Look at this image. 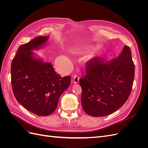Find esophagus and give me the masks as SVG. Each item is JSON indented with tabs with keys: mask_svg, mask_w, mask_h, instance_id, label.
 <instances>
[{
	"mask_svg": "<svg viewBox=\"0 0 148 148\" xmlns=\"http://www.w3.org/2000/svg\"><path fill=\"white\" fill-rule=\"evenodd\" d=\"M72 81H73V83L77 84V83L79 82V77H77V75L74 76V77L73 78V80H72Z\"/></svg>",
	"mask_w": 148,
	"mask_h": 148,
	"instance_id": "esophagus-1",
	"label": "esophagus"
}]
</instances>
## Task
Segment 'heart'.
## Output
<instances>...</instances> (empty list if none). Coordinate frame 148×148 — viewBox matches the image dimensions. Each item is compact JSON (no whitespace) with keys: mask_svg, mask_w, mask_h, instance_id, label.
<instances>
[{"mask_svg":"<svg viewBox=\"0 0 148 148\" xmlns=\"http://www.w3.org/2000/svg\"><path fill=\"white\" fill-rule=\"evenodd\" d=\"M65 62H66V64H69V62H70L69 58H68V57H65Z\"/></svg>","mask_w":148,"mask_h":148,"instance_id":"1","label":"heart"}]
</instances>
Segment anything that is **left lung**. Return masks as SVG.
Masks as SVG:
<instances>
[{
  "instance_id": "left-lung-1",
  "label": "left lung",
  "mask_w": 148,
  "mask_h": 148,
  "mask_svg": "<svg viewBox=\"0 0 148 148\" xmlns=\"http://www.w3.org/2000/svg\"><path fill=\"white\" fill-rule=\"evenodd\" d=\"M135 77V65L130 47L107 63L95 57L86 67L85 77L79 79L84 111L92 117H104L122 106L130 95Z\"/></svg>"
}]
</instances>
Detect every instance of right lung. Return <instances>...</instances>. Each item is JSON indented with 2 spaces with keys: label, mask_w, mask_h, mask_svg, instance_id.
<instances>
[{
  "label": "right lung",
  "mask_w": 148,
  "mask_h": 148,
  "mask_svg": "<svg viewBox=\"0 0 148 148\" xmlns=\"http://www.w3.org/2000/svg\"><path fill=\"white\" fill-rule=\"evenodd\" d=\"M49 36H38L19 47L11 65V82L16 99L31 112L47 116L54 112L68 88L70 76L62 78L51 64L33 52L45 46Z\"/></svg>",
  "instance_id": "1"
}]
</instances>
